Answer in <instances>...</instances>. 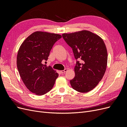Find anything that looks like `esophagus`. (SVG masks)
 <instances>
[{"label": "esophagus", "mask_w": 127, "mask_h": 127, "mask_svg": "<svg viewBox=\"0 0 127 127\" xmlns=\"http://www.w3.org/2000/svg\"><path fill=\"white\" fill-rule=\"evenodd\" d=\"M67 71V69H64L63 70H61L60 72L61 73V74H64V73L65 72H66Z\"/></svg>", "instance_id": "34e87169"}]
</instances>
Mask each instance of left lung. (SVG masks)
Segmentation results:
<instances>
[{
    "mask_svg": "<svg viewBox=\"0 0 127 127\" xmlns=\"http://www.w3.org/2000/svg\"><path fill=\"white\" fill-rule=\"evenodd\" d=\"M64 40L72 48L77 61L75 76L70 80L73 89L87 93L97 85L105 74L107 63L105 44L98 35L87 30L64 33Z\"/></svg>",
    "mask_w": 127,
    "mask_h": 127,
    "instance_id": "1",
    "label": "left lung"
}]
</instances>
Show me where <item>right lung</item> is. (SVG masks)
<instances>
[{"label": "right lung", "instance_id": "1", "mask_svg": "<svg viewBox=\"0 0 127 127\" xmlns=\"http://www.w3.org/2000/svg\"><path fill=\"white\" fill-rule=\"evenodd\" d=\"M61 38L58 34L37 31L20 46L17 56V69L25 85L33 93L44 95L54 86L59 75L43 62L48 60L53 45Z\"/></svg>", "mask_w": 127, "mask_h": 127}]
</instances>
